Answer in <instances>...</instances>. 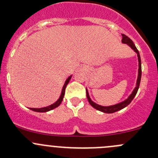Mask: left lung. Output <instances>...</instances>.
I'll return each instance as SVG.
<instances>
[{"mask_svg": "<svg viewBox=\"0 0 158 158\" xmlns=\"http://www.w3.org/2000/svg\"><path fill=\"white\" fill-rule=\"evenodd\" d=\"M122 42L123 43V44H128L131 48L132 49H134V51L136 52L137 55H138V79H137L136 87H135V89L133 90V92H132V93L129 95V97L127 98L126 100H125V101L118 103V104H116V105H114V106H99V105L96 104V103L93 102L91 100L90 97H89V95L88 90L86 89V96H87V98H88L89 104H90L91 106L94 108V109L98 110V111H102V112H105V113H114V112H115V111H119V110L124 109V108H125L126 106H128V105L131 102V101L133 100V98H135V95H136L137 92H138V88H139L140 82H141V57H140L139 52H138V49H137L136 47H135V44L133 43V41H132L128 37V36H127L126 35H125V34H122Z\"/></svg>", "mask_w": 158, "mask_h": 158, "instance_id": "1", "label": "left lung"}]
</instances>
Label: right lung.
<instances>
[{"label": "right lung", "mask_w": 158, "mask_h": 158, "mask_svg": "<svg viewBox=\"0 0 158 158\" xmlns=\"http://www.w3.org/2000/svg\"><path fill=\"white\" fill-rule=\"evenodd\" d=\"M71 77H72V76H70L69 77H68V79L66 80L64 85H63V89H62L61 95H60L59 99L57 100L55 103H53V104L47 106V107L40 108V109H34V108H30V109L32 110V111H37V112H47V111H50V110H52V109H55V108L58 107V106L61 104L62 101H63V97H64V95H65V90H66V85H68V83H69L70 79H71Z\"/></svg>", "instance_id": "right-lung-1"}]
</instances>
